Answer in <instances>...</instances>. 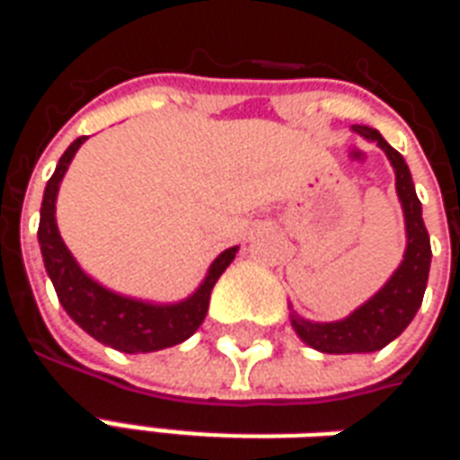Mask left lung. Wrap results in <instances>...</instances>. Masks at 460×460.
I'll return each mask as SVG.
<instances>
[{
  "mask_svg": "<svg viewBox=\"0 0 460 460\" xmlns=\"http://www.w3.org/2000/svg\"><path fill=\"white\" fill-rule=\"evenodd\" d=\"M355 130L365 135L367 140H375L394 164L396 194L402 199L406 219V253L392 280L349 318L340 323H308L293 315V328L300 340L328 355L376 352L399 338L406 325L414 320L416 310L424 300L429 266H431V243L421 219V201L416 197L411 172L406 167L404 157L372 128L357 125Z\"/></svg>",
  "mask_w": 460,
  "mask_h": 460,
  "instance_id": "obj_1",
  "label": "left lung"
}]
</instances>
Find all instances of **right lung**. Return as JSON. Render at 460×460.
I'll return each instance as SVG.
<instances>
[{
    "label": "right lung",
    "mask_w": 460,
    "mask_h": 460,
    "mask_svg": "<svg viewBox=\"0 0 460 460\" xmlns=\"http://www.w3.org/2000/svg\"><path fill=\"white\" fill-rule=\"evenodd\" d=\"M85 137L71 142V147L64 152V157L56 164V172L46 184L44 201H41V221H39V243L44 253V266L49 279L54 280L56 296L61 300L64 310L81 328L103 345L120 349V352H155L164 347L180 345L197 332L207 310H209V296L214 283L226 270L236 246L226 249L219 259L211 263L209 276L204 279L199 290L191 298L174 303V305H150L142 300L122 298L118 293L105 290L93 279H88L78 263L71 256L61 241L58 226H56V194L58 184L64 180L68 164L74 160L75 150L84 145Z\"/></svg>",
    "instance_id": "obj_1"
}]
</instances>
